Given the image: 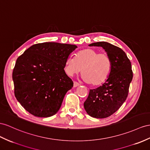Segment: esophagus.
I'll return each instance as SVG.
<instances>
[{"instance_id":"obj_1","label":"esophagus","mask_w":150,"mask_h":150,"mask_svg":"<svg viewBox=\"0 0 150 150\" xmlns=\"http://www.w3.org/2000/svg\"><path fill=\"white\" fill-rule=\"evenodd\" d=\"M79 85H80V84H79L77 82H75V81L74 82V87H78V86H79Z\"/></svg>"}]
</instances>
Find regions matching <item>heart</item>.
Returning a JSON list of instances; mask_svg holds the SVG:
<instances>
[{
  "instance_id": "1",
  "label": "heart",
  "mask_w": 150,
  "mask_h": 150,
  "mask_svg": "<svg viewBox=\"0 0 150 150\" xmlns=\"http://www.w3.org/2000/svg\"><path fill=\"white\" fill-rule=\"evenodd\" d=\"M113 62L105 53H99L91 48L82 49L76 53L75 58L69 56L64 61V70L69 76L81 71L85 82L97 87L104 83L112 73Z\"/></svg>"
}]
</instances>
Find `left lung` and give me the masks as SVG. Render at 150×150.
I'll return each instance as SVG.
<instances>
[{
    "label": "left lung",
    "mask_w": 150,
    "mask_h": 150,
    "mask_svg": "<svg viewBox=\"0 0 150 150\" xmlns=\"http://www.w3.org/2000/svg\"><path fill=\"white\" fill-rule=\"evenodd\" d=\"M89 46L102 47L113 62L109 78L101 86L91 89L83 103L91 117L104 118L116 112L127 98L133 77L131 63L122 49L108 42H95Z\"/></svg>",
    "instance_id": "obj_1"
}]
</instances>
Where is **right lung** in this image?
<instances>
[{"mask_svg": "<svg viewBox=\"0 0 150 150\" xmlns=\"http://www.w3.org/2000/svg\"><path fill=\"white\" fill-rule=\"evenodd\" d=\"M77 47L57 42L34 44L18 57L13 71L14 95L30 113L55 115L74 82L64 70V61Z\"/></svg>", "mask_w": 150, "mask_h": 150, "instance_id": "obj_1", "label": "right lung"}]
</instances>
